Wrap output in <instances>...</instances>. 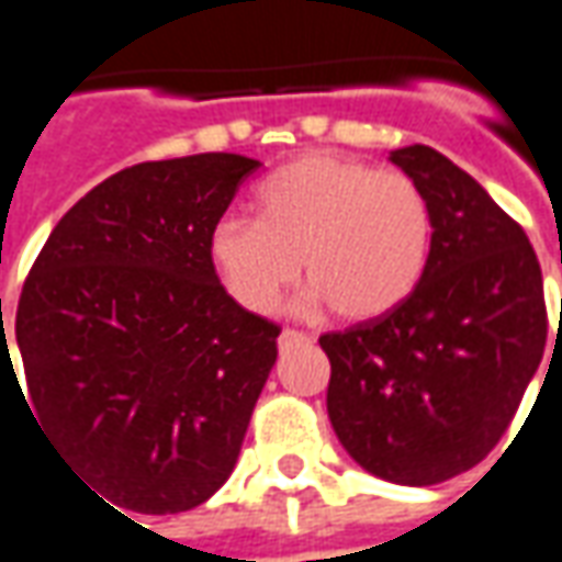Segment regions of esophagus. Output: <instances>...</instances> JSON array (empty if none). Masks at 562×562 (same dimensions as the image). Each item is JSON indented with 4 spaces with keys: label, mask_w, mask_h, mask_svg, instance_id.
I'll list each match as a JSON object with an SVG mask.
<instances>
[{
    "label": "esophagus",
    "mask_w": 562,
    "mask_h": 562,
    "mask_svg": "<svg viewBox=\"0 0 562 562\" xmlns=\"http://www.w3.org/2000/svg\"><path fill=\"white\" fill-rule=\"evenodd\" d=\"M305 339H308V336L300 330H281V336H278V346L288 348V346H293V342H305Z\"/></svg>",
    "instance_id": "esophagus-1"
}]
</instances>
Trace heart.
<instances>
[{"instance_id":"heart-1","label":"heart","mask_w":562,"mask_h":562,"mask_svg":"<svg viewBox=\"0 0 562 562\" xmlns=\"http://www.w3.org/2000/svg\"><path fill=\"white\" fill-rule=\"evenodd\" d=\"M211 266L235 303L266 315L300 274L321 305L367 321L419 284L431 254V207L406 173L327 153L296 158L257 189V220L226 214L207 235Z\"/></svg>"}]
</instances>
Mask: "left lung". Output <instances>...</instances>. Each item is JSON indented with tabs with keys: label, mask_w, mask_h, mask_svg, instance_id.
Masks as SVG:
<instances>
[{
	"label": "left lung",
	"mask_w": 562,
	"mask_h": 562,
	"mask_svg": "<svg viewBox=\"0 0 562 562\" xmlns=\"http://www.w3.org/2000/svg\"><path fill=\"white\" fill-rule=\"evenodd\" d=\"M431 207V254L404 303L324 333L327 413L370 474L431 486L508 431L548 342L536 250L471 173L431 146L389 156Z\"/></svg>",
	"instance_id": "1"
}]
</instances>
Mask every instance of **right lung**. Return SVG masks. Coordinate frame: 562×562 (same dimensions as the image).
Returning a JSON list of instances; mask_svg holds the SVG:
<instances>
[{
  "label": "right lung",
  "mask_w": 562,
  "mask_h": 562,
  "mask_svg": "<svg viewBox=\"0 0 562 562\" xmlns=\"http://www.w3.org/2000/svg\"><path fill=\"white\" fill-rule=\"evenodd\" d=\"M257 168L201 153L119 170L60 216L23 281V404L119 508H195L238 462L281 327L226 293L207 235ZM5 373L14 385L8 339L2 389Z\"/></svg>",
  "instance_id": "add662e5"
}]
</instances>
